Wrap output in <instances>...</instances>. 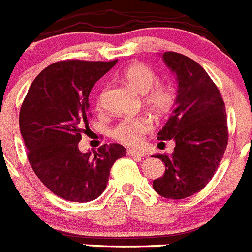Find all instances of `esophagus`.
I'll return each instance as SVG.
<instances>
[{
  "instance_id": "34e87169",
  "label": "esophagus",
  "mask_w": 252,
  "mask_h": 252,
  "mask_svg": "<svg viewBox=\"0 0 252 252\" xmlns=\"http://www.w3.org/2000/svg\"><path fill=\"white\" fill-rule=\"evenodd\" d=\"M127 154L131 157H136V158H143V157H145V153L136 149H128Z\"/></svg>"
}]
</instances>
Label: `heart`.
Listing matches in <instances>:
<instances>
[{
  "label": "heart",
  "instance_id": "1",
  "mask_svg": "<svg viewBox=\"0 0 252 252\" xmlns=\"http://www.w3.org/2000/svg\"><path fill=\"white\" fill-rule=\"evenodd\" d=\"M122 79L131 88L144 94V104L157 116L168 115L176 103V93L171 85L159 81L158 74L143 62H134L122 71ZM100 98L98 99V104ZM152 120L147 116L124 118L112 130V137L118 143L136 147L152 130Z\"/></svg>",
  "mask_w": 252,
  "mask_h": 252
}]
</instances>
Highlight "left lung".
Returning a JSON list of instances; mask_svg holds the SVG:
<instances>
[{"label":"left lung","mask_w":252,"mask_h":252,"mask_svg":"<svg viewBox=\"0 0 252 252\" xmlns=\"http://www.w3.org/2000/svg\"><path fill=\"white\" fill-rule=\"evenodd\" d=\"M163 60L176 75V107L158 132L160 144L176 143L172 154H156L165 164L153 189L165 199L180 200L203 190L218 169L228 144V125L222 94L196 61L177 52Z\"/></svg>","instance_id":"8db88e82"}]
</instances>
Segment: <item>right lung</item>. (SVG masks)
<instances>
[{
    "label": "right lung",
    "instance_id": "obj_1",
    "mask_svg": "<svg viewBox=\"0 0 252 252\" xmlns=\"http://www.w3.org/2000/svg\"><path fill=\"white\" fill-rule=\"evenodd\" d=\"M116 62H55L34 79L21 104L19 126L28 160L44 186L68 201L99 197L113 163L126 156L120 144H105L94 154L79 150L89 128L90 90Z\"/></svg>",
    "mask_w": 252,
    "mask_h": 252
}]
</instances>
